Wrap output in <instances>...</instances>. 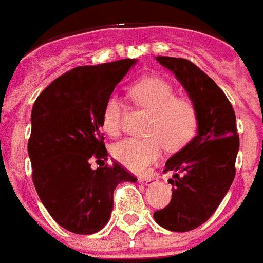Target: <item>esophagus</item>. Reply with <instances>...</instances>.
<instances>
[{
	"label": "esophagus",
	"mask_w": 263,
	"mask_h": 263,
	"mask_svg": "<svg viewBox=\"0 0 263 263\" xmlns=\"http://www.w3.org/2000/svg\"><path fill=\"white\" fill-rule=\"evenodd\" d=\"M154 181V178H153V177H146V178H144V177H143V178H139V182H140V184H150V182H153Z\"/></svg>",
	"instance_id": "obj_1"
}]
</instances>
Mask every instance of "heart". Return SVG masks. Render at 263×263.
Wrapping results in <instances>:
<instances>
[{
  "mask_svg": "<svg viewBox=\"0 0 263 263\" xmlns=\"http://www.w3.org/2000/svg\"><path fill=\"white\" fill-rule=\"evenodd\" d=\"M132 98L152 113L146 135L128 137L113 147V156L128 170L141 173L154 164L164 152L178 150L193 139L197 130V110L191 100L176 98L174 87L161 78H146L130 89ZM123 105L117 96H110L103 109L102 124L106 133L117 136L122 130Z\"/></svg>",
  "mask_w": 263,
  "mask_h": 263,
  "instance_id": "obj_1",
  "label": "heart"
}]
</instances>
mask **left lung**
I'll list each match as a JSON object with an SVG mask.
<instances>
[{"label": "left lung", "instance_id": "obj_1", "mask_svg": "<svg viewBox=\"0 0 263 263\" xmlns=\"http://www.w3.org/2000/svg\"><path fill=\"white\" fill-rule=\"evenodd\" d=\"M157 61L181 82L198 119L194 139L165 163V173H174L170 204L154 212L163 228L187 232L211 217L234 181L239 148L235 111L217 83L191 61L170 57Z\"/></svg>", "mask_w": 263, "mask_h": 263}]
</instances>
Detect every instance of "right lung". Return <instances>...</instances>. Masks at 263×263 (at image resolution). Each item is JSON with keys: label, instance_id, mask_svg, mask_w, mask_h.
<instances>
[{"label": "right lung", "instance_id": "right-lung-1", "mask_svg": "<svg viewBox=\"0 0 263 263\" xmlns=\"http://www.w3.org/2000/svg\"><path fill=\"white\" fill-rule=\"evenodd\" d=\"M135 62L122 59L70 69L33 103L28 140L33 185L51 217L73 234L102 230L110 218L117 184L137 181L119 163L90 167L93 160H106L103 109Z\"/></svg>", "mask_w": 263, "mask_h": 263}]
</instances>
